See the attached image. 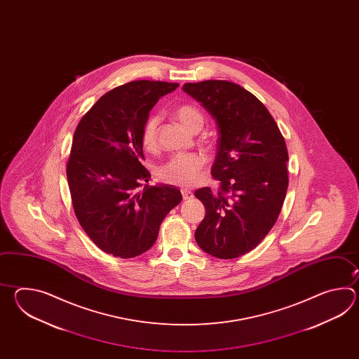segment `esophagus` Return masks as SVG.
Segmentation results:
<instances>
[{
	"instance_id": "obj_1",
	"label": "esophagus",
	"mask_w": 359,
	"mask_h": 359,
	"mask_svg": "<svg viewBox=\"0 0 359 359\" xmlns=\"http://www.w3.org/2000/svg\"><path fill=\"white\" fill-rule=\"evenodd\" d=\"M182 198L186 201V200H191V198H194V192H191L190 190H182Z\"/></svg>"
}]
</instances>
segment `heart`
I'll return each mask as SVG.
<instances>
[{
    "mask_svg": "<svg viewBox=\"0 0 359 359\" xmlns=\"http://www.w3.org/2000/svg\"><path fill=\"white\" fill-rule=\"evenodd\" d=\"M175 113L178 121L182 123L183 127L189 130L195 124L203 123V115L200 114L196 107L189 104L180 105ZM159 123H161V116L158 114H151L147 116V119L142 126L141 142L147 150H153L156 146ZM204 165H205V159L200 154H176L161 164L156 170V176L161 182L176 184L180 187H191L198 182Z\"/></svg>",
    "mask_w": 359,
    "mask_h": 359,
    "instance_id": "heart-1",
    "label": "heart"
}]
</instances>
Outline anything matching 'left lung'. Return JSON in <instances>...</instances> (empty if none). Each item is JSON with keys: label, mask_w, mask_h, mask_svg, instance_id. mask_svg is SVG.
Masks as SVG:
<instances>
[{"label": "left lung", "mask_w": 359, "mask_h": 359, "mask_svg": "<svg viewBox=\"0 0 359 359\" xmlns=\"http://www.w3.org/2000/svg\"><path fill=\"white\" fill-rule=\"evenodd\" d=\"M182 90L213 115L219 130L212 167L219 189L195 191L206 210L195 240L215 258H238L262 243L281 213L289 186L286 142L267 107L244 87L213 79Z\"/></svg>", "instance_id": "left-lung-1"}]
</instances>
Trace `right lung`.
<instances>
[{
  "instance_id": "right-lung-1",
  "label": "right lung",
  "mask_w": 359,
  "mask_h": 359,
  "mask_svg": "<svg viewBox=\"0 0 359 359\" xmlns=\"http://www.w3.org/2000/svg\"><path fill=\"white\" fill-rule=\"evenodd\" d=\"M178 86L145 79L122 84L101 96L76 126L67 163L72 204L102 252L123 259L147 252L165 215L182 200L176 186L147 184L151 176L142 165L141 142L150 110Z\"/></svg>"
}]
</instances>
